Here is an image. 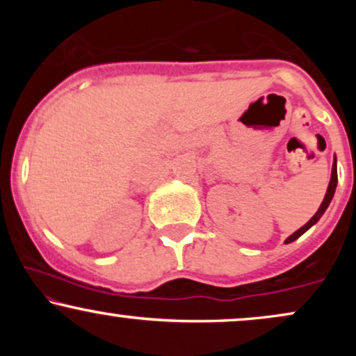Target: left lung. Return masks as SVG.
I'll return each mask as SVG.
<instances>
[{
    "instance_id": "left-lung-1",
    "label": "left lung",
    "mask_w": 356,
    "mask_h": 356,
    "mask_svg": "<svg viewBox=\"0 0 356 356\" xmlns=\"http://www.w3.org/2000/svg\"><path fill=\"white\" fill-rule=\"evenodd\" d=\"M337 184H338V174H337V157L333 159V167H332V177H330V184H328V189H326V194H325V199H323V202H321V206L318 207V211H316V214L313 216L312 219L308 220V222L305 224L303 227H300V229L298 231H295L293 232L291 236H289L288 239L284 241V244H289V243H293V241H296L298 238H300V236H303L306 231L309 229V227L312 226H314V224L318 222V220H320V218L323 214H325V211L328 209V206H330V202H332V199H333V195H334V191H337Z\"/></svg>"
}]
</instances>
